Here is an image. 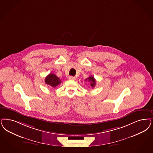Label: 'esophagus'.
Here are the masks:
<instances>
[{"label":"esophagus","instance_id":"1","mask_svg":"<svg viewBox=\"0 0 153 153\" xmlns=\"http://www.w3.org/2000/svg\"><path fill=\"white\" fill-rule=\"evenodd\" d=\"M69 79H71V80H74L75 79V77H74V76H69Z\"/></svg>","mask_w":153,"mask_h":153}]
</instances>
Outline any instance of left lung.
<instances>
[{
	"label": "left lung",
	"mask_w": 153,
	"mask_h": 153,
	"mask_svg": "<svg viewBox=\"0 0 153 153\" xmlns=\"http://www.w3.org/2000/svg\"><path fill=\"white\" fill-rule=\"evenodd\" d=\"M88 81L90 82V86L92 88H94L95 86V84H96V81H95V79L94 77H93V76H90L89 77H88V79H85V81Z\"/></svg>",
	"instance_id": "left-lung-1"
}]
</instances>
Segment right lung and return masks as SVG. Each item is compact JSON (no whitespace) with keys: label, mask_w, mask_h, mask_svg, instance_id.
I'll return each mask as SVG.
<instances>
[{"label":"right lung","mask_w":153,"mask_h":153,"mask_svg":"<svg viewBox=\"0 0 153 153\" xmlns=\"http://www.w3.org/2000/svg\"><path fill=\"white\" fill-rule=\"evenodd\" d=\"M45 83L53 88H55L61 84V79L55 74H50L45 79Z\"/></svg>","instance_id":"right-lung-1"}]
</instances>
